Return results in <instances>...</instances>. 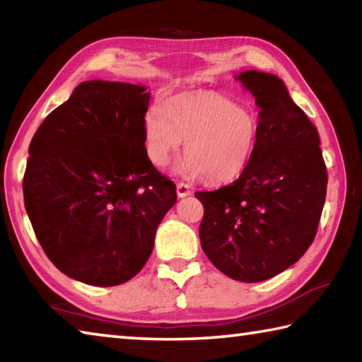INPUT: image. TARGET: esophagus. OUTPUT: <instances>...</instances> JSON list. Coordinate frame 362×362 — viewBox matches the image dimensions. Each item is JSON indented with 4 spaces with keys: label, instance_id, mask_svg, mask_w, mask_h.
I'll return each instance as SVG.
<instances>
[{
    "label": "esophagus",
    "instance_id": "esophagus-1",
    "mask_svg": "<svg viewBox=\"0 0 362 362\" xmlns=\"http://www.w3.org/2000/svg\"><path fill=\"white\" fill-rule=\"evenodd\" d=\"M177 194H179V198H185V196L192 194V187L188 185V183H183V182H177Z\"/></svg>",
    "mask_w": 362,
    "mask_h": 362
}]
</instances>
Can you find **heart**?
<instances>
[{"instance_id":"1","label":"heart","mask_w":362,"mask_h":362,"mask_svg":"<svg viewBox=\"0 0 362 362\" xmlns=\"http://www.w3.org/2000/svg\"><path fill=\"white\" fill-rule=\"evenodd\" d=\"M260 136V118L247 103L230 97L182 94L166 105L155 103L144 118V146L156 168L168 166L185 140L180 174L220 183L240 177L252 159Z\"/></svg>"}]
</instances>
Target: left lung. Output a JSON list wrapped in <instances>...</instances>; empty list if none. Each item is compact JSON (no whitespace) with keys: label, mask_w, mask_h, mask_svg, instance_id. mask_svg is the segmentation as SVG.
Listing matches in <instances>:
<instances>
[{"label":"left lung","mask_w":362,"mask_h":362,"mask_svg":"<svg viewBox=\"0 0 362 362\" xmlns=\"http://www.w3.org/2000/svg\"><path fill=\"white\" fill-rule=\"evenodd\" d=\"M238 79L260 107L259 144L230 185L196 192L204 206L201 247L231 279L259 283L293 265L313 243L326 201L327 170L313 122L278 76Z\"/></svg>","instance_id":"8db88e82"}]
</instances>
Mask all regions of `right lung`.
Listing matches in <instances>:
<instances>
[{"label":"right lung","mask_w":362,"mask_h":362,"mask_svg":"<svg viewBox=\"0 0 362 362\" xmlns=\"http://www.w3.org/2000/svg\"><path fill=\"white\" fill-rule=\"evenodd\" d=\"M150 93L86 81L46 116L28 146L23 203L47 259L81 283L129 281L153 250L175 183L144 146Z\"/></svg>","instance_id":"obj_1"}]
</instances>
